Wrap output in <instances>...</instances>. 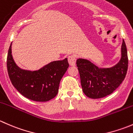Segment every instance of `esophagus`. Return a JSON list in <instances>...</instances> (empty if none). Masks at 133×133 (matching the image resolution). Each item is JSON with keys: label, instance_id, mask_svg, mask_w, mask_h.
Returning <instances> with one entry per match:
<instances>
[{"label": "esophagus", "instance_id": "obj_1", "mask_svg": "<svg viewBox=\"0 0 133 133\" xmlns=\"http://www.w3.org/2000/svg\"><path fill=\"white\" fill-rule=\"evenodd\" d=\"M68 62H69V65H71V66H74V65H76V57H75V55H69L68 58Z\"/></svg>", "mask_w": 133, "mask_h": 133}]
</instances>
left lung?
<instances>
[{
  "label": "left lung",
  "mask_w": 133,
  "mask_h": 133,
  "mask_svg": "<svg viewBox=\"0 0 133 133\" xmlns=\"http://www.w3.org/2000/svg\"><path fill=\"white\" fill-rule=\"evenodd\" d=\"M121 51L120 60L111 68H98L85 59L76 60L82 91L88 97L93 99L105 97L124 81L128 68L127 51L124 40Z\"/></svg>",
  "instance_id": "1"
}]
</instances>
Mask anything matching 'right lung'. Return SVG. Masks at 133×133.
Listing matches in <instances>:
<instances>
[{
	"instance_id": "1",
	"label": "right lung",
	"mask_w": 133,
	"mask_h": 133,
	"mask_svg": "<svg viewBox=\"0 0 133 133\" xmlns=\"http://www.w3.org/2000/svg\"><path fill=\"white\" fill-rule=\"evenodd\" d=\"M7 69L13 86L25 98L47 102L57 96L59 84L69 67L68 58L54 61L38 71H29L17 66L11 55V44L7 57Z\"/></svg>"
}]
</instances>
